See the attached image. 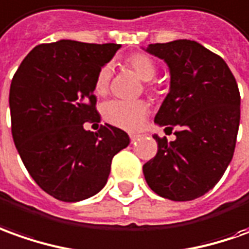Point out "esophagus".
I'll use <instances>...</instances> for the list:
<instances>
[{
  "mask_svg": "<svg viewBox=\"0 0 249 249\" xmlns=\"http://www.w3.org/2000/svg\"><path fill=\"white\" fill-rule=\"evenodd\" d=\"M141 135H138V134H130V140H131V142H135L138 138H140Z\"/></svg>",
  "mask_w": 249,
  "mask_h": 249,
  "instance_id": "obj_1",
  "label": "esophagus"
}]
</instances>
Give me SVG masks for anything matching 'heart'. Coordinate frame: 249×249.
Wrapping results in <instances>:
<instances>
[{
	"label": "heart",
	"mask_w": 249,
	"mask_h": 249,
	"mask_svg": "<svg viewBox=\"0 0 249 249\" xmlns=\"http://www.w3.org/2000/svg\"><path fill=\"white\" fill-rule=\"evenodd\" d=\"M123 65L131 69L143 81H150L157 73V65L146 53H133L124 58ZM112 70L104 65L95 80V92L106 95L109 87ZM104 118L118 127L135 130L142 124L149 114V106L143 100H111L104 104Z\"/></svg>",
	"instance_id": "heart-1"
}]
</instances>
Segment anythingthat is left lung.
Wrapping results in <instances>:
<instances>
[{
	"label": "left lung",
	"mask_w": 249,
	"mask_h": 249,
	"mask_svg": "<svg viewBox=\"0 0 249 249\" xmlns=\"http://www.w3.org/2000/svg\"><path fill=\"white\" fill-rule=\"evenodd\" d=\"M167 62L169 93L154 122L176 140L153 135L157 154L143 165L149 187L167 199L184 202L212 190L232 161L240 124V92L226 62L199 43L180 39L149 44Z\"/></svg>",
	"instance_id": "obj_1"
}]
</instances>
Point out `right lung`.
<instances>
[{
	"mask_svg": "<svg viewBox=\"0 0 249 249\" xmlns=\"http://www.w3.org/2000/svg\"><path fill=\"white\" fill-rule=\"evenodd\" d=\"M121 44L59 40L39 44L23 59L9 92L12 135L24 165L43 191L63 202L93 196L106 186L114 156L130 143L99 122L95 80Z\"/></svg>",
	"mask_w": 249,
	"mask_h": 249,
	"instance_id": "add662e5",
	"label": "right lung"
}]
</instances>
